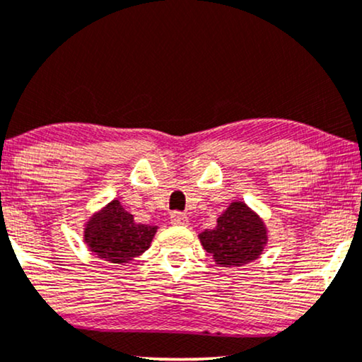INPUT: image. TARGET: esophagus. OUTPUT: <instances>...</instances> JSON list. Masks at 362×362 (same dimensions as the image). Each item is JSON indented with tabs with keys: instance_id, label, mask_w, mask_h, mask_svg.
Instances as JSON below:
<instances>
[{
	"instance_id": "34e87169",
	"label": "esophagus",
	"mask_w": 362,
	"mask_h": 362,
	"mask_svg": "<svg viewBox=\"0 0 362 362\" xmlns=\"http://www.w3.org/2000/svg\"><path fill=\"white\" fill-rule=\"evenodd\" d=\"M170 222L173 226H187V223H189V217L182 212H173L170 215Z\"/></svg>"
}]
</instances>
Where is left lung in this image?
I'll return each mask as SVG.
<instances>
[{
    "label": "left lung",
    "instance_id": "left-lung-1",
    "mask_svg": "<svg viewBox=\"0 0 362 362\" xmlns=\"http://www.w3.org/2000/svg\"><path fill=\"white\" fill-rule=\"evenodd\" d=\"M204 249L222 267L252 262L267 244V228L244 202H232L217 218V226L199 235Z\"/></svg>",
    "mask_w": 362,
    "mask_h": 362
}]
</instances>
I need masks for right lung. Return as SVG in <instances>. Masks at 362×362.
<instances>
[{
  "label": "right lung",
  "instance_id": "right-lung-1",
  "mask_svg": "<svg viewBox=\"0 0 362 362\" xmlns=\"http://www.w3.org/2000/svg\"><path fill=\"white\" fill-rule=\"evenodd\" d=\"M157 232L155 226L136 223L120 200H112L85 226V242L97 257L112 264H123L144 254Z\"/></svg>",
  "mask_w": 362,
  "mask_h": 362
}]
</instances>
